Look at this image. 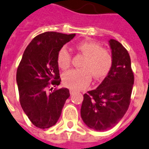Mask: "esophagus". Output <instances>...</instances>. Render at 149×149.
<instances>
[{
    "label": "esophagus",
    "mask_w": 149,
    "mask_h": 149,
    "mask_svg": "<svg viewBox=\"0 0 149 149\" xmlns=\"http://www.w3.org/2000/svg\"><path fill=\"white\" fill-rule=\"evenodd\" d=\"M74 93V91L73 89H70V94H71V95H73Z\"/></svg>",
    "instance_id": "obj_1"
}]
</instances>
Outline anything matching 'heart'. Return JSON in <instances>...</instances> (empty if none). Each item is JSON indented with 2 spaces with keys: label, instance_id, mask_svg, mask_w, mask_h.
Here are the masks:
<instances>
[{
  "label": "heart",
  "instance_id": "b5f03b06",
  "mask_svg": "<svg viewBox=\"0 0 149 149\" xmlns=\"http://www.w3.org/2000/svg\"><path fill=\"white\" fill-rule=\"evenodd\" d=\"M76 49L85 56L81 68L71 70L64 74L63 81L67 87L79 90L89 85L93 76L94 79H102L107 75L113 64V58L109 50L101 48L99 43L93 41H81ZM60 68L66 70L70 67L71 55L66 47H62L56 56Z\"/></svg>",
  "mask_w": 149,
  "mask_h": 149
}]
</instances>
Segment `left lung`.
<instances>
[{
    "label": "left lung",
    "mask_w": 149,
    "mask_h": 149,
    "mask_svg": "<svg viewBox=\"0 0 149 149\" xmlns=\"http://www.w3.org/2000/svg\"><path fill=\"white\" fill-rule=\"evenodd\" d=\"M113 64L95 89L84 95L81 116L89 128L105 131L113 127L128 109L134 85L131 58L123 45L109 40Z\"/></svg>",
    "instance_id": "left-lung-1"
}]
</instances>
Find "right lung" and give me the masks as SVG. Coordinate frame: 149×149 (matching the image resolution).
<instances>
[{"label":"right lung","instance_id":"obj_1","mask_svg":"<svg viewBox=\"0 0 149 149\" xmlns=\"http://www.w3.org/2000/svg\"><path fill=\"white\" fill-rule=\"evenodd\" d=\"M74 36L75 34L56 32L38 35L28 45L18 65L16 81L21 106L30 121L39 128H49L56 124L70 96L67 88L48 92V87L60 85L57 54Z\"/></svg>","mask_w":149,"mask_h":149}]
</instances>
